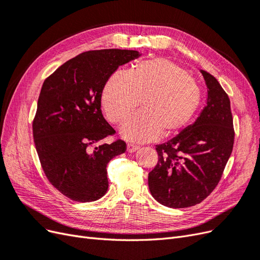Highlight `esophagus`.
<instances>
[{
    "mask_svg": "<svg viewBox=\"0 0 260 260\" xmlns=\"http://www.w3.org/2000/svg\"><path fill=\"white\" fill-rule=\"evenodd\" d=\"M139 148H140V146H138V145H133V144H128V145H127V151H128L129 153L136 152V151H138Z\"/></svg>",
    "mask_w": 260,
    "mask_h": 260,
    "instance_id": "esophagus-1",
    "label": "esophagus"
}]
</instances>
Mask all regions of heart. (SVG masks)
<instances>
[{
  "label": "heart",
  "mask_w": 260,
  "mask_h": 260,
  "mask_svg": "<svg viewBox=\"0 0 260 260\" xmlns=\"http://www.w3.org/2000/svg\"><path fill=\"white\" fill-rule=\"evenodd\" d=\"M202 92L184 68L165 57L138 62L129 75L113 74L102 93V105L108 120L121 122L140 105L120 129L131 142H147L176 136L198 112Z\"/></svg>",
  "instance_id": "b5f03b06"
}]
</instances>
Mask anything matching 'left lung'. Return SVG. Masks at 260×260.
<instances>
[{"label": "left lung", "instance_id": "obj_1", "mask_svg": "<svg viewBox=\"0 0 260 260\" xmlns=\"http://www.w3.org/2000/svg\"><path fill=\"white\" fill-rule=\"evenodd\" d=\"M207 105L196 121L168 142L156 145L158 162L148 174L153 198L170 208L200 204L215 190L234 143L230 99L214 76L202 70Z\"/></svg>", "mask_w": 260, "mask_h": 260}]
</instances>
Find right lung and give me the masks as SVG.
Segmentation results:
<instances>
[{"label":"right lung","mask_w":260,"mask_h":260,"mask_svg":"<svg viewBox=\"0 0 260 260\" xmlns=\"http://www.w3.org/2000/svg\"><path fill=\"white\" fill-rule=\"evenodd\" d=\"M139 55L119 49L83 52L43 82L32 121L35 145L46 178L70 200L93 202L107 191V164L127 145L118 139L94 146L115 133L102 115V92L117 68Z\"/></svg>","instance_id":"1"}]
</instances>
